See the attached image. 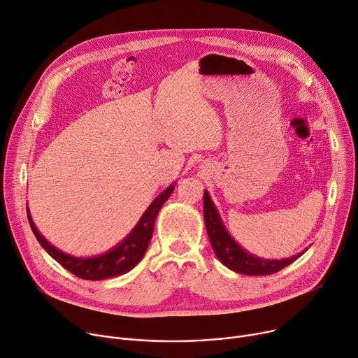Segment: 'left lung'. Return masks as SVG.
<instances>
[{
    "instance_id": "8db88e82",
    "label": "left lung",
    "mask_w": 358,
    "mask_h": 358,
    "mask_svg": "<svg viewBox=\"0 0 358 358\" xmlns=\"http://www.w3.org/2000/svg\"><path fill=\"white\" fill-rule=\"evenodd\" d=\"M204 221L207 234L211 247L220 262L236 273L245 275H268L274 274L284 267L294 263L299 257L304 254L299 252L289 258L282 259H267L259 258L248 251H245L225 229V225L210 197L207 189H204Z\"/></svg>"
}]
</instances>
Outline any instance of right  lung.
Segmentation results:
<instances>
[{
    "label": "right lung",
    "mask_w": 358,
    "mask_h": 358,
    "mask_svg": "<svg viewBox=\"0 0 358 358\" xmlns=\"http://www.w3.org/2000/svg\"><path fill=\"white\" fill-rule=\"evenodd\" d=\"M174 187L176 182L167 187L161 194H158L157 199H154V201L144 211V214L141 215L131 233H129L124 240H121L115 247L106 251L104 254L95 257H74L71 254L58 250L57 247L50 244L38 231L34 221L31 218L28 207L27 217L31 225V230L37 237L41 247L64 268H67L70 273L83 280H106L122 275L129 270H133L140 263V259L144 257L147 247L151 241L157 214L162 204H164L171 196Z\"/></svg>",
    "instance_id": "add662e5"
}]
</instances>
